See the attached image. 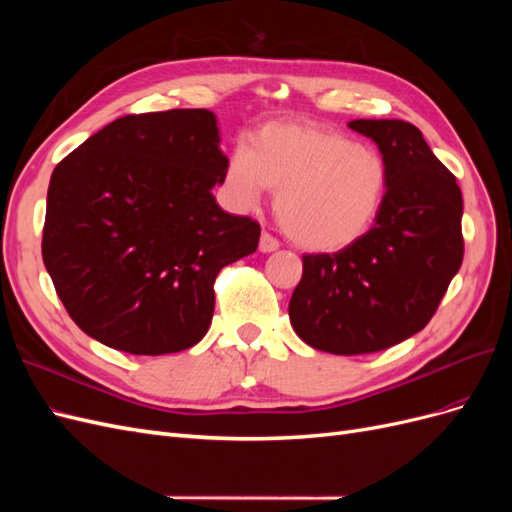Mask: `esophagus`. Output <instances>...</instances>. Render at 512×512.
<instances>
[{"label":"esophagus","instance_id":"34e87169","mask_svg":"<svg viewBox=\"0 0 512 512\" xmlns=\"http://www.w3.org/2000/svg\"><path fill=\"white\" fill-rule=\"evenodd\" d=\"M260 252H265V254H269V252H275L277 247H280V241H277L273 235H269V232H262L260 235Z\"/></svg>","mask_w":512,"mask_h":512}]
</instances>
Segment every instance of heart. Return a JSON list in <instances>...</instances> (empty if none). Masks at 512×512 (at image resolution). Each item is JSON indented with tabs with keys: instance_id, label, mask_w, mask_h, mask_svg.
Returning a JSON list of instances; mask_svg holds the SVG:
<instances>
[{
	"instance_id": "obj_1",
	"label": "heart",
	"mask_w": 512,
	"mask_h": 512,
	"mask_svg": "<svg viewBox=\"0 0 512 512\" xmlns=\"http://www.w3.org/2000/svg\"><path fill=\"white\" fill-rule=\"evenodd\" d=\"M224 185L237 207L277 192L275 218L284 235L309 252H337L376 222L389 188V164L374 147L316 123L273 121L252 147H232Z\"/></svg>"
}]
</instances>
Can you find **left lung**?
Listing matches in <instances>:
<instances>
[{
  "label": "left lung",
  "instance_id": "obj_1",
  "mask_svg": "<svg viewBox=\"0 0 512 512\" xmlns=\"http://www.w3.org/2000/svg\"><path fill=\"white\" fill-rule=\"evenodd\" d=\"M389 164V188L365 235L335 254H305L288 314L305 344L369 354L412 337L436 314L463 260L455 175L401 119H354Z\"/></svg>",
  "mask_w": 512,
  "mask_h": 512
}]
</instances>
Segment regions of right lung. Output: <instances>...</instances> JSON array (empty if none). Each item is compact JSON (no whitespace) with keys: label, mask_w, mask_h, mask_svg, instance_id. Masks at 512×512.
<instances>
[{"label":"right lung","mask_w":512,"mask_h":512,"mask_svg":"<svg viewBox=\"0 0 512 512\" xmlns=\"http://www.w3.org/2000/svg\"><path fill=\"white\" fill-rule=\"evenodd\" d=\"M226 160L211 111L173 108L119 117L55 166L42 260L81 331L143 356L205 337L215 277L260 239L211 194Z\"/></svg>","instance_id":"obj_1"}]
</instances>
